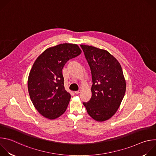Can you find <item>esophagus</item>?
I'll return each instance as SVG.
<instances>
[{"label":"esophagus","mask_w":156,"mask_h":156,"mask_svg":"<svg viewBox=\"0 0 156 156\" xmlns=\"http://www.w3.org/2000/svg\"><path fill=\"white\" fill-rule=\"evenodd\" d=\"M81 90H79L78 91H75V93L76 94H78L79 93H81Z\"/></svg>","instance_id":"esophagus-1"}]
</instances>
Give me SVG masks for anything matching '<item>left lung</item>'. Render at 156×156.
Returning a JSON list of instances; mask_svg holds the SVG:
<instances>
[{
	"instance_id": "left-lung-1",
	"label": "left lung",
	"mask_w": 156,
	"mask_h": 156,
	"mask_svg": "<svg viewBox=\"0 0 156 156\" xmlns=\"http://www.w3.org/2000/svg\"><path fill=\"white\" fill-rule=\"evenodd\" d=\"M80 46L90 65L93 80L91 98L83 104L93 119L107 120L115 114L125 96L126 82L121 65L105 50Z\"/></svg>"
}]
</instances>
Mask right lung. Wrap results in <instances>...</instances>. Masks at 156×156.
<instances>
[{"mask_svg": "<svg viewBox=\"0 0 156 156\" xmlns=\"http://www.w3.org/2000/svg\"><path fill=\"white\" fill-rule=\"evenodd\" d=\"M81 53L76 44H60L44 51L34 62L28 89L34 106L44 117L54 119L65 112L71 96L65 90L62 69Z\"/></svg>", "mask_w": 156, "mask_h": 156, "instance_id": "obj_1", "label": "right lung"}]
</instances>
